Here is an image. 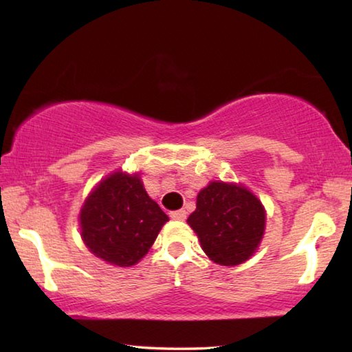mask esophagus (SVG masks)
<instances>
[{
	"label": "esophagus",
	"mask_w": 352,
	"mask_h": 352,
	"mask_svg": "<svg viewBox=\"0 0 352 352\" xmlns=\"http://www.w3.org/2000/svg\"><path fill=\"white\" fill-rule=\"evenodd\" d=\"M170 217L174 220H184L186 219V211L184 210H178V211H172Z\"/></svg>",
	"instance_id": "obj_1"
}]
</instances>
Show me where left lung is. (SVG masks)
Masks as SVG:
<instances>
[{"mask_svg":"<svg viewBox=\"0 0 352 352\" xmlns=\"http://www.w3.org/2000/svg\"><path fill=\"white\" fill-rule=\"evenodd\" d=\"M195 206L188 225L212 262L239 265L259 248L265 231V208L243 184L210 182L199 192Z\"/></svg>","mask_w":352,"mask_h":352,"instance_id":"obj_1","label":"left lung"}]
</instances>
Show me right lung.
I'll list each match as a JSON object with an SVG mask.
<instances>
[{
    "label": "right lung",
    "instance_id": "right-lung-1",
    "mask_svg": "<svg viewBox=\"0 0 352 352\" xmlns=\"http://www.w3.org/2000/svg\"><path fill=\"white\" fill-rule=\"evenodd\" d=\"M169 217L148 197L140 174L116 170L98 183L79 214L87 248L116 267L138 264Z\"/></svg>",
    "mask_w": 352,
    "mask_h": 352
}]
</instances>
